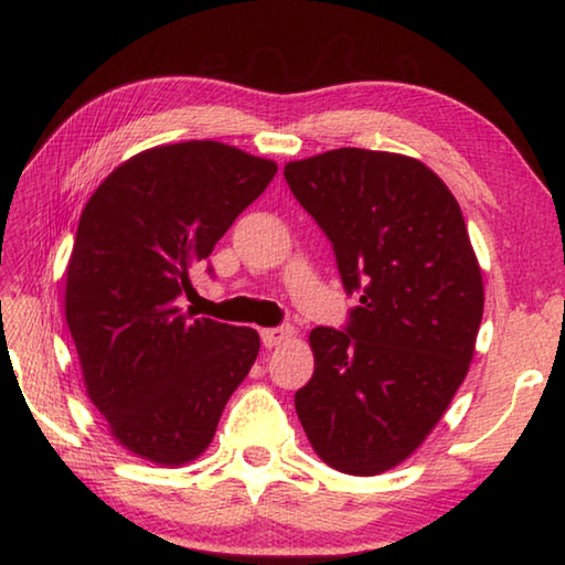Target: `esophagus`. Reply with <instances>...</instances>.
Returning <instances> with one entry per match:
<instances>
[{
	"label": "esophagus",
	"instance_id": "1",
	"mask_svg": "<svg viewBox=\"0 0 565 565\" xmlns=\"http://www.w3.org/2000/svg\"><path fill=\"white\" fill-rule=\"evenodd\" d=\"M291 337H294V329L291 327H276V329H264L262 331V341H264L266 349L281 347V343L286 339H291Z\"/></svg>",
	"mask_w": 565,
	"mask_h": 565
}]
</instances>
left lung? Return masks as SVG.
<instances>
[{"label":"left lung","mask_w":565,"mask_h":565,"mask_svg":"<svg viewBox=\"0 0 565 565\" xmlns=\"http://www.w3.org/2000/svg\"><path fill=\"white\" fill-rule=\"evenodd\" d=\"M284 177L359 294L347 327L309 333L313 376L296 414L323 463L384 473L434 431L473 359L483 279L461 206L426 164L391 151L331 149Z\"/></svg>","instance_id":"8db88e82"}]
</instances>
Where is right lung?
<instances>
[{
  "label": "right lung",
  "mask_w": 565,
  "mask_h": 565,
  "mask_svg": "<svg viewBox=\"0 0 565 565\" xmlns=\"http://www.w3.org/2000/svg\"><path fill=\"white\" fill-rule=\"evenodd\" d=\"M271 159L222 141L141 151L84 206L64 311L84 386L127 451L181 466L206 451L259 333L191 319L189 274L269 186Z\"/></svg>",
  "instance_id": "add662e5"
}]
</instances>
